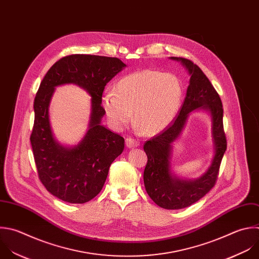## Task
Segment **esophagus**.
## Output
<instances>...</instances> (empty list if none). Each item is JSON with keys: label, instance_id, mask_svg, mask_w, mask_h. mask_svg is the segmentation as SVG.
Wrapping results in <instances>:
<instances>
[{"label": "esophagus", "instance_id": "esophagus-1", "mask_svg": "<svg viewBox=\"0 0 259 259\" xmlns=\"http://www.w3.org/2000/svg\"><path fill=\"white\" fill-rule=\"evenodd\" d=\"M125 142H126L127 147H129V148L135 147V146H138V145H139V141H138L137 139L132 138V137H127L126 140H125Z\"/></svg>", "mask_w": 259, "mask_h": 259}]
</instances>
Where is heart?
I'll return each mask as SVG.
<instances>
[{
	"label": "heart",
	"mask_w": 259,
	"mask_h": 259,
	"mask_svg": "<svg viewBox=\"0 0 259 259\" xmlns=\"http://www.w3.org/2000/svg\"><path fill=\"white\" fill-rule=\"evenodd\" d=\"M183 100L180 80L173 74L154 70L133 72L121 78L116 91L103 97V108L110 125L125 128L133 117L141 131L153 135L174 120Z\"/></svg>",
	"instance_id": "obj_1"
}]
</instances>
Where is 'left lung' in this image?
Listing matches in <instances>:
<instances>
[{"label": "left lung", "mask_w": 259, "mask_h": 259, "mask_svg": "<svg viewBox=\"0 0 259 259\" xmlns=\"http://www.w3.org/2000/svg\"><path fill=\"white\" fill-rule=\"evenodd\" d=\"M181 61L189 71L190 83L178 116L165 129L144 143L147 155L143 181L147 194L158 206L181 209L198 201L215 185L220 165L227 149L221 98L202 70L191 60L171 57ZM196 108L206 109L213 120V137L216 152L207 173L194 182L181 181L171 175L169 167L171 143L182 132L188 114Z\"/></svg>", "instance_id": "obj_1"}]
</instances>
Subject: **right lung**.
<instances>
[{"label": "right lung", "mask_w": 259, "mask_h": 259, "mask_svg": "<svg viewBox=\"0 0 259 259\" xmlns=\"http://www.w3.org/2000/svg\"><path fill=\"white\" fill-rule=\"evenodd\" d=\"M126 65L118 58L95 55H69L47 72L36 93L34 124L30 135L40 182L57 198L69 203H85L102 190L112 162L124 149V138L101 124L106 114L102 97L107 83ZM74 82L93 98L89 131L77 146L70 149L53 138L48 106L54 88Z\"/></svg>", "instance_id": "obj_1"}]
</instances>
